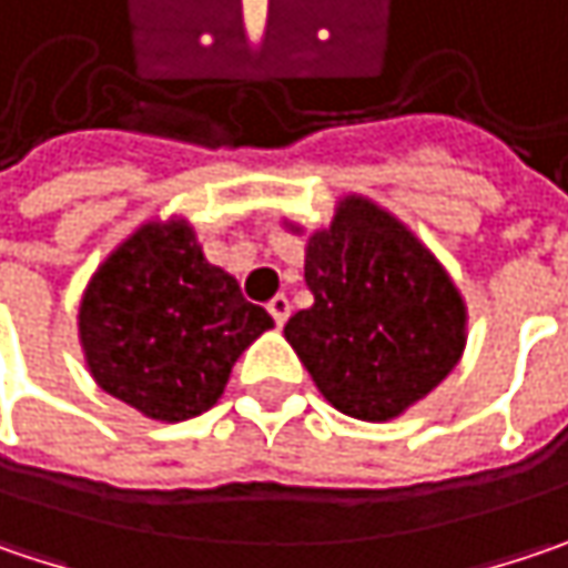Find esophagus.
Segmentation results:
<instances>
[{
  "label": "esophagus",
  "instance_id": "1",
  "mask_svg": "<svg viewBox=\"0 0 568 568\" xmlns=\"http://www.w3.org/2000/svg\"><path fill=\"white\" fill-rule=\"evenodd\" d=\"M266 308H270V315H273V321H276V327H283L285 321H288V315H292V305H288V298H285V295H276Z\"/></svg>",
  "mask_w": 568,
  "mask_h": 568
}]
</instances>
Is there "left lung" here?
Returning <instances> with one entry per match:
<instances>
[{
  "mask_svg": "<svg viewBox=\"0 0 568 568\" xmlns=\"http://www.w3.org/2000/svg\"><path fill=\"white\" fill-rule=\"evenodd\" d=\"M305 285L315 305L288 317L285 341L317 392L356 420L405 415L466 351L459 285L402 217L366 195H344L331 224L308 234Z\"/></svg>",
  "mask_w": 568,
  "mask_h": 568,
  "instance_id": "8db88e82",
  "label": "left lung"
}]
</instances>
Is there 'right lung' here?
<instances>
[{
  "label": "right lung",
  "instance_id": "obj_1",
  "mask_svg": "<svg viewBox=\"0 0 568 568\" xmlns=\"http://www.w3.org/2000/svg\"><path fill=\"white\" fill-rule=\"evenodd\" d=\"M273 317L209 263L189 217H151L109 253L80 298V347L102 392L151 420L202 415Z\"/></svg>",
  "mask_w": 568,
  "mask_h": 568
}]
</instances>
